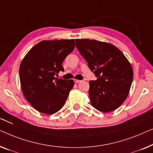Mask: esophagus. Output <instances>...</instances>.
Returning <instances> with one entry per match:
<instances>
[{
	"label": "esophagus",
	"mask_w": 153,
	"mask_h": 153,
	"mask_svg": "<svg viewBox=\"0 0 153 153\" xmlns=\"http://www.w3.org/2000/svg\"><path fill=\"white\" fill-rule=\"evenodd\" d=\"M74 82H76V83H79V82H80L81 80H79V79H74Z\"/></svg>",
	"instance_id": "esophagus-1"
}]
</instances>
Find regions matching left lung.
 <instances>
[{"label": "left lung", "instance_id": "left-lung-1", "mask_svg": "<svg viewBox=\"0 0 153 153\" xmlns=\"http://www.w3.org/2000/svg\"><path fill=\"white\" fill-rule=\"evenodd\" d=\"M76 48L97 79L89 82L91 104L102 112L115 110L129 94L133 79L130 62L112 44L88 39H76Z\"/></svg>", "mask_w": 153, "mask_h": 153}]
</instances>
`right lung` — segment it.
Here are the masks:
<instances>
[{"label":"right lung","mask_w":153,"mask_h":153,"mask_svg":"<svg viewBox=\"0 0 153 153\" xmlns=\"http://www.w3.org/2000/svg\"><path fill=\"white\" fill-rule=\"evenodd\" d=\"M74 39L42 41L27 53L19 67L21 89L26 100L39 112L52 114L65 103L73 79H58L62 62L74 51Z\"/></svg>","instance_id":"add662e5"}]
</instances>
